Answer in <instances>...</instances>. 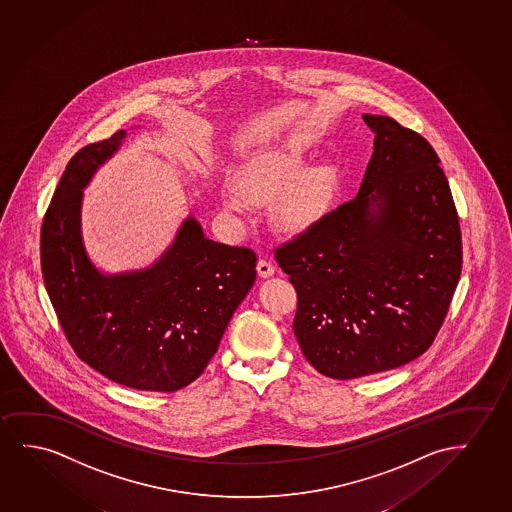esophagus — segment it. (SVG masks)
<instances>
[{"label":"esophagus","instance_id":"1","mask_svg":"<svg viewBox=\"0 0 512 512\" xmlns=\"http://www.w3.org/2000/svg\"><path fill=\"white\" fill-rule=\"evenodd\" d=\"M275 268L270 261L267 260H260L258 261V274H260V277H263V279H267V277H270V275H274Z\"/></svg>","mask_w":512,"mask_h":512}]
</instances>
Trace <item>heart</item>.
Listing matches in <instances>:
<instances>
[{"label":"heart","instance_id":"b5f03b06","mask_svg":"<svg viewBox=\"0 0 512 512\" xmlns=\"http://www.w3.org/2000/svg\"><path fill=\"white\" fill-rule=\"evenodd\" d=\"M307 168V152L302 145L288 144L256 152L237 173L238 191L247 198H277V214L282 223L302 228L316 219L333 191L335 175L330 166ZM230 210L242 209L237 196H226Z\"/></svg>","mask_w":512,"mask_h":512}]
</instances>
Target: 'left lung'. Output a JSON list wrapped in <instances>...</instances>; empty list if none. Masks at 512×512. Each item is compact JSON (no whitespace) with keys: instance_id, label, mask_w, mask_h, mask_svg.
Instances as JSON below:
<instances>
[{"instance_id":"1","label":"left lung","mask_w":512,"mask_h":512,"mask_svg":"<svg viewBox=\"0 0 512 512\" xmlns=\"http://www.w3.org/2000/svg\"><path fill=\"white\" fill-rule=\"evenodd\" d=\"M374 154L353 200L275 249L298 295L293 332L332 379L402 367L432 346L461 274V231L437 152L365 114Z\"/></svg>"}]
</instances>
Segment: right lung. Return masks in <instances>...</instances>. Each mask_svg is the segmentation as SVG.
I'll list each match as a JSON object with an SVG mask.
<instances>
[{"label":"right lung","mask_w":512,"mask_h":512,"mask_svg":"<svg viewBox=\"0 0 512 512\" xmlns=\"http://www.w3.org/2000/svg\"><path fill=\"white\" fill-rule=\"evenodd\" d=\"M126 131L80 149L45 212V289L80 360L110 381L177 391L202 375L233 312L256 281V254L203 235L189 216L154 265L101 274L82 242V189L121 147Z\"/></svg>","instance_id":"obj_1"}]
</instances>
